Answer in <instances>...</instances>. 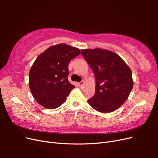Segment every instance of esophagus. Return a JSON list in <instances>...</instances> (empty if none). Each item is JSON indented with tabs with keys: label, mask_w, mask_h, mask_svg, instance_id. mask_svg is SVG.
<instances>
[{
	"label": "esophagus",
	"mask_w": 158,
	"mask_h": 158,
	"mask_svg": "<svg viewBox=\"0 0 158 158\" xmlns=\"http://www.w3.org/2000/svg\"><path fill=\"white\" fill-rule=\"evenodd\" d=\"M82 84H83V81H82V82H79V83H78V85H79L80 87L82 86Z\"/></svg>",
	"instance_id": "obj_1"
}]
</instances>
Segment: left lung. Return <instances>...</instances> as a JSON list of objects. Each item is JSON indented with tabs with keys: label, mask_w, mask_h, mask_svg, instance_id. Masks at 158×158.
<instances>
[{
	"label": "left lung",
	"mask_w": 158,
	"mask_h": 158,
	"mask_svg": "<svg viewBox=\"0 0 158 158\" xmlns=\"http://www.w3.org/2000/svg\"><path fill=\"white\" fill-rule=\"evenodd\" d=\"M81 51L95 78V92L88 100L89 104L101 113L115 111L126 102L133 88L131 69L120 56L109 50Z\"/></svg>",
	"instance_id": "8db88e82"
}]
</instances>
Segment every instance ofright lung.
Returning a JSON list of instances; mask_svg holds the SVG:
<instances>
[{
    "label": "right lung",
    "mask_w": 158,
    "mask_h": 158,
    "mask_svg": "<svg viewBox=\"0 0 158 158\" xmlns=\"http://www.w3.org/2000/svg\"><path fill=\"white\" fill-rule=\"evenodd\" d=\"M80 54L79 49L60 44L49 47L37 57L30 70L29 86L38 103L53 109L64 103L74 88L68 80L69 63Z\"/></svg>",
    "instance_id": "obj_1"
}]
</instances>
